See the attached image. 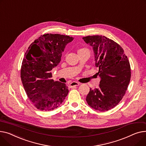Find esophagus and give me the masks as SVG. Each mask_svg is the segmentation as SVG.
<instances>
[{"label":"esophagus","mask_w":146,"mask_h":146,"mask_svg":"<svg viewBox=\"0 0 146 146\" xmlns=\"http://www.w3.org/2000/svg\"><path fill=\"white\" fill-rule=\"evenodd\" d=\"M80 83L79 82H72L70 84V87H76V86H78L80 85Z\"/></svg>","instance_id":"esophagus-1"}]
</instances>
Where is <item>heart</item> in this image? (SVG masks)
Listing matches in <instances>:
<instances>
[{"label":"heart","instance_id":"1","mask_svg":"<svg viewBox=\"0 0 146 146\" xmlns=\"http://www.w3.org/2000/svg\"><path fill=\"white\" fill-rule=\"evenodd\" d=\"M88 50L87 49H86V48H81V49H79L78 50V52L79 51H80V50Z\"/></svg>","mask_w":146,"mask_h":146}]
</instances>
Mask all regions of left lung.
Returning a JSON list of instances; mask_svg holds the SVG:
<instances>
[{
  "instance_id": "1",
  "label": "left lung",
  "mask_w": 146,
  "mask_h": 146,
  "mask_svg": "<svg viewBox=\"0 0 146 146\" xmlns=\"http://www.w3.org/2000/svg\"><path fill=\"white\" fill-rule=\"evenodd\" d=\"M92 46L97 73L101 78L99 88H90L86 97L92 108L106 111L115 107L125 95L131 78V68L122 47L102 35L82 38Z\"/></svg>"
}]
</instances>
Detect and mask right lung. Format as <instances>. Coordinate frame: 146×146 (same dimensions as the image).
<instances>
[{"label": "right lung", "instance_id": "1", "mask_svg": "<svg viewBox=\"0 0 146 146\" xmlns=\"http://www.w3.org/2000/svg\"><path fill=\"white\" fill-rule=\"evenodd\" d=\"M73 39L60 34H44L34 40L25 52L21 80L28 98L39 110H54L68 95V87L65 83L54 81L51 71L59 64L65 46Z\"/></svg>", "mask_w": 146, "mask_h": 146}]
</instances>
